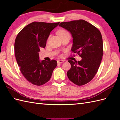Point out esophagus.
Here are the masks:
<instances>
[{"instance_id":"obj_1","label":"esophagus","mask_w":120,"mask_h":120,"mask_svg":"<svg viewBox=\"0 0 120 120\" xmlns=\"http://www.w3.org/2000/svg\"><path fill=\"white\" fill-rule=\"evenodd\" d=\"M63 62H64V61H63V60H58L57 61V62H58V64H60V63H62Z\"/></svg>"}]
</instances>
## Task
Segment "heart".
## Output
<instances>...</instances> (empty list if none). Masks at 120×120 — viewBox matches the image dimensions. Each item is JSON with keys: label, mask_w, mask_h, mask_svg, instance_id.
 Instances as JSON below:
<instances>
[{"label": "heart", "mask_w": 120, "mask_h": 120, "mask_svg": "<svg viewBox=\"0 0 120 120\" xmlns=\"http://www.w3.org/2000/svg\"><path fill=\"white\" fill-rule=\"evenodd\" d=\"M59 34L60 36L61 37L62 36H64L65 35L67 34H69V32H68L67 30H64V29H62L60 30V31H59Z\"/></svg>", "instance_id": "1"}]
</instances>
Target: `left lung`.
Instances as JSON below:
<instances>
[{"label": "left lung", "mask_w": 120, "mask_h": 120, "mask_svg": "<svg viewBox=\"0 0 120 120\" xmlns=\"http://www.w3.org/2000/svg\"><path fill=\"white\" fill-rule=\"evenodd\" d=\"M59 26L72 35V52L82 58L74 62L68 60L71 67L67 72L68 79L75 85L82 86L92 80L98 72L103 55V43L100 31L85 20L62 22Z\"/></svg>", "instance_id": "left-lung-1"}]
</instances>
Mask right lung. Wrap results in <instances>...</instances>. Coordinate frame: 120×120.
Returning a JSON list of instances; mask_svg holds the SVG:
<instances>
[{"label": "right lung", "instance_id": "right-lung-1", "mask_svg": "<svg viewBox=\"0 0 120 120\" xmlns=\"http://www.w3.org/2000/svg\"><path fill=\"white\" fill-rule=\"evenodd\" d=\"M60 22L48 23L34 22L18 34L14 43L15 56L22 74L34 85L41 86L48 82L57 62L39 60L41 48H44L50 32Z\"/></svg>", "mask_w": 120, "mask_h": 120}]
</instances>
